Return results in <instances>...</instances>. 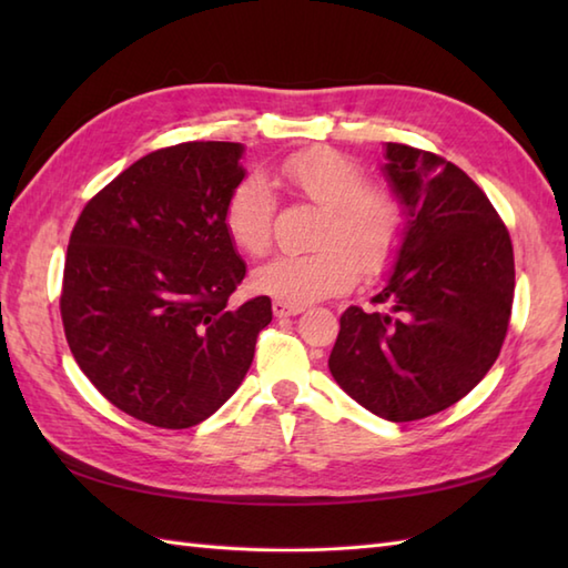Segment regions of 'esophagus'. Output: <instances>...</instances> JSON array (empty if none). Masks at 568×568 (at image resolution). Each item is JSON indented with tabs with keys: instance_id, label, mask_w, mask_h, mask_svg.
<instances>
[{
	"instance_id": "obj_1",
	"label": "esophagus",
	"mask_w": 568,
	"mask_h": 568,
	"mask_svg": "<svg viewBox=\"0 0 568 568\" xmlns=\"http://www.w3.org/2000/svg\"><path fill=\"white\" fill-rule=\"evenodd\" d=\"M300 312H305L303 305H293L285 303V300H273V315L275 317H295Z\"/></svg>"
}]
</instances>
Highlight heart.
<instances>
[{"label": "heart", "mask_w": 568, "mask_h": 568, "mask_svg": "<svg viewBox=\"0 0 568 568\" xmlns=\"http://www.w3.org/2000/svg\"><path fill=\"white\" fill-rule=\"evenodd\" d=\"M281 178L297 197L322 207L312 244L303 256H281L253 273V287L293 305H307L348 291L358 271L373 277L390 268L405 239V212L390 192L368 187L354 159L334 149H303L283 159ZM277 202L263 178L251 175L232 190L224 229L248 256L273 244Z\"/></svg>", "instance_id": "1"}]
</instances>
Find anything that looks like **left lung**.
<instances>
[{
  "mask_svg": "<svg viewBox=\"0 0 568 568\" xmlns=\"http://www.w3.org/2000/svg\"><path fill=\"white\" fill-rule=\"evenodd\" d=\"M385 175L407 210L395 271L348 307L329 371L373 415L413 422L452 407L484 381L508 334L515 258L508 226L462 168L388 143Z\"/></svg>",
  "mask_w": 568,
  "mask_h": 568,
  "instance_id": "obj_1",
  "label": "left lung"
}]
</instances>
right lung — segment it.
I'll return each instance as SVG.
<instances>
[{"label":"right lung","mask_w":568,"mask_h":568,"mask_svg":"<svg viewBox=\"0 0 568 568\" xmlns=\"http://www.w3.org/2000/svg\"><path fill=\"white\" fill-rule=\"evenodd\" d=\"M241 143L187 141L119 173L72 226L60 317L84 376L122 413L187 429L244 381L271 297L232 307L246 275L224 229Z\"/></svg>","instance_id":"obj_1"}]
</instances>
